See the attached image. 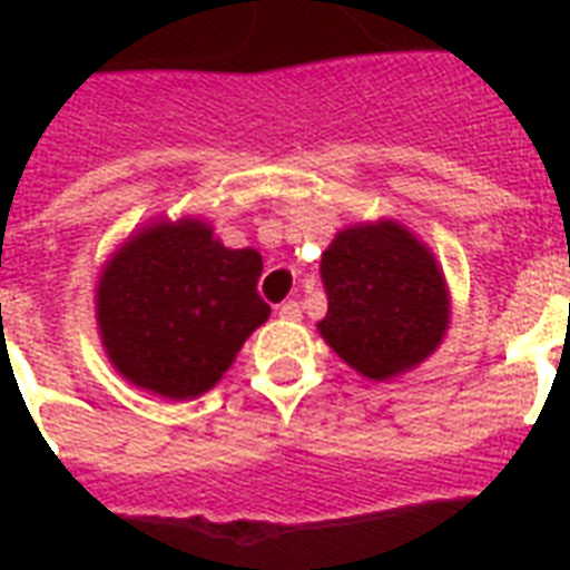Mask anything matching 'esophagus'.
<instances>
[{
	"mask_svg": "<svg viewBox=\"0 0 570 570\" xmlns=\"http://www.w3.org/2000/svg\"><path fill=\"white\" fill-rule=\"evenodd\" d=\"M277 316L286 322H298L302 320V304L298 302H284L281 307H277Z\"/></svg>",
	"mask_w": 570,
	"mask_h": 570,
	"instance_id": "34e87169",
	"label": "esophagus"
}]
</instances>
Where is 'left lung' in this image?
<instances>
[{"mask_svg": "<svg viewBox=\"0 0 570 570\" xmlns=\"http://www.w3.org/2000/svg\"><path fill=\"white\" fill-rule=\"evenodd\" d=\"M328 313L322 340L373 381L423 364L450 325V293L438 259L396 222L355 224L322 254Z\"/></svg>", "mask_w": 570, "mask_h": 570, "instance_id": "8db88e82", "label": "left lung"}]
</instances>
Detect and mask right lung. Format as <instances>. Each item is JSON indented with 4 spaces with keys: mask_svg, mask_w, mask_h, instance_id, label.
<instances>
[{
    "mask_svg": "<svg viewBox=\"0 0 570 570\" xmlns=\"http://www.w3.org/2000/svg\"><path fill=\"white\" fill-rule=\"evenodd\" d=\"M254 248H224L197 218L147 224L106 263L97 325L120 375L165 399L218 384L242 343L268 320Z\"/></svg>",
    "mask_w": 570,
    "mask_h": 570,
    "instance_id": "obj_1",
    "label": "right lung"
}]
</instances>
